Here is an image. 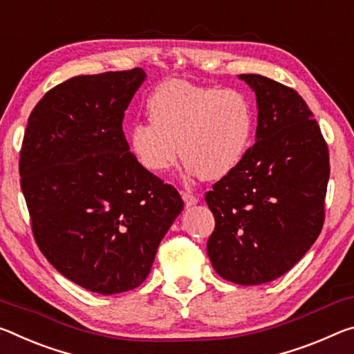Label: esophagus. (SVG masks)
Returning <instances> with one entry per match:
<instances>
[{
	"label": "esophagus",
	"mask_w": 354,
	"mask_h": 354,
	"mask_svg": "<svg viewBox=\"0 0 354 354\" xmlns=\"http://www.w3.org/2000/svg\"><path fill=\"white\" fill-rule=\"evenodd\" d=\"M183 200H184V205H186V207H190V206L198 203V197H195L194 194H189V192H183Z\"/></svg>",
	"instance_id": "esophagus-1"
}]
</instances>
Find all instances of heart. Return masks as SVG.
Returning a JSON list of instances; mask_svg holds the SVG:
<instances>
[{"label": "heart", "mask_w": 354, "mask_h": 354, "mask_svg": "<svg viewBox=\"0 0 354 354\" xmlns=\"http://www.w3.org/2000/svg\"><path fill=\"white\" fill-rule=\"evenodd\" d=\"M147 111L151 124L132 126L129 149L154 175L170 170L181 153L189 175L225 178L244 160L254 137V106L236 89L168 80L151 94Z\"/></svg>", "instance_id": "heart-1"}]
</instances>
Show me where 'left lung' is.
<instances>
[{
    "instance_id": "obj_1",
    "label": "left lung",
    "mask_w": 354,
    "mask_h": 354,
    "mask_svg": "<svg viewBox=\"0 0 354 354\" xmlns=\"http://www.w3.org/2000/svg\"><path fill=\"white\" fill-rule=\"evenodd\" d=\"M239 78L257 96V142L206 194L216 218L206 250L221 277L260 285L290 271L322 232L329 153L293 88L257 74Z\"/></svg>"
}]
</instances>
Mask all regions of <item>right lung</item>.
I'll use <instances>...</instances> for the list:
<instances>
[{
    "instance_id": "right-lung-1",
    "label": "right lung",
    "mask_w": 354,
    "mask_h": 354,
    "mask_svg": "<svg viewBox=\"0 0 354 354\" xmlns=\"http://www.w3.org/2000/svg\"><path fill=\"white\" fill-rule=\"evenodd\" d=\"M143 69L78 75L39 100L20 151V186L39 249L85 290L137 288L183 211L178 190L138 164L122 132Z\"/></svg>"
}]
</instances>
